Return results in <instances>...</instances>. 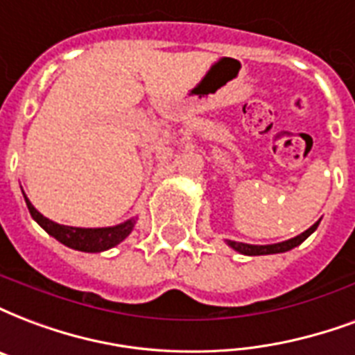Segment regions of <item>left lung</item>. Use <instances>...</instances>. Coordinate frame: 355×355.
Masks as SVG:
<instances>
[{"instance_id": "obj_1", "label": "left lung", "mask_w": 355, "mask_h": 355, "mask_svg": "<svg viewBox=\"0 0 355 355\" xmlns=\"http://www.w3.org/2000/svg\"><path fill=\"white\" fill-rule=\"evenodd\" d=\"M318 228V223H314L309 230H305L300 236L288 239V241H282V243H273V245H249V243H239V241H228L232 249L238 250L241 254L247 257H260V254H277V252H286V250L294 249L297 245H301L305 239Z\"/></svg>"}]
</instances>
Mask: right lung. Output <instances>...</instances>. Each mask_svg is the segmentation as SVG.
I'll list each match as a JSON object with an SVG mask.
<instances>
[{"mask_svg": "<svg viewBox=\"0 0 355 355\" xmlns=\"http://www.w3.org/2000/svg\"><path fill=\"white\" fill-rule=\"evenodd\" d=\"M24 198H26L31 217L35 218L41 228H44L60 243L67 245V247H71L74 250H82V252H101V250L116 247L117 243H121L129 236L132 228H135V223H137L135 218H130V220H125L121 225L108 226V228H76V226L58 225V223L50 220V218L37 211L26 194H24Z\"/></svg>", "mask_w": 355, "mask_h": 355, "instance_id": "right-lung-1", "label": "right lung"}]
</instances>
